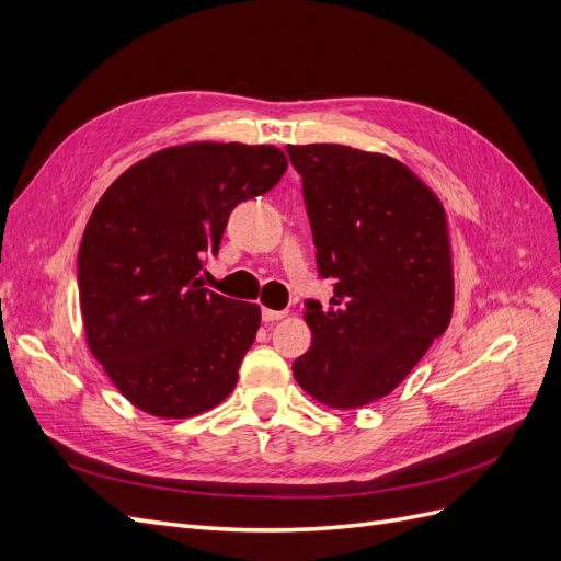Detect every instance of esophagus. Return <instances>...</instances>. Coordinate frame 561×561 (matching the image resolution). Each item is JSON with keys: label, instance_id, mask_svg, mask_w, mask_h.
Returning a JSON list of instances; mask_svg holds the SVG:
<instances>
[{"label": "esophagus", "instance_id": "1", "mask_svg": "<svg viewBox=\"0 0 561 561\" xmlns=\"http://www.w3.org/2000/svg\"><path fill=\"white\" fill-rule=\"evenodd\" d=\"M285 316H287V311H274V309H264L262 311V320L264 322H276V320H280Z\"/></svg>", "mask_w": 561, "mask_h": 561}]
</instances>
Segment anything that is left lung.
I'll list each match as a JSON object with an SVG mask.
<instances>
[{
	"label": "left lung",
	"mask_w": 561,
	"mask_h": 561,
	"mask_svg": "<svg viewBox=\"0 0 561 561\" xmlns=\"http://www.w3.org/2000/svg\"><path fill=\"white\" fill-rule=\"evenodd\" d=\"M301 175L322 278L334 297L307 301L313 342L297 383L334 410L388 396L443 334L454 309L443 203L393 157L346 145H287Z\"/></svg>",
	"instance_id": "left-lung-1"
}]
</instances>
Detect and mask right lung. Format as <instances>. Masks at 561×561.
<instances>
[{
    "instance_id": "add662e5",
    "label": "right lung",
    "mask_w": 561,
    "mask_h": 561,
    "mask_svg": "<svg viewBox=\"0 0 561 561\" xmlns=\"http://www.w3.org/2000/svg\"><path fill=\"white\" fill-rule=\"evenodd\" d=\"M278 147L190 142L118 175L79 245L83 332L95 360L138 410L186 419L213 410L239 381L260 307L203 287L231 210L274 190Z\"/></svg>"
}]
</instances>
